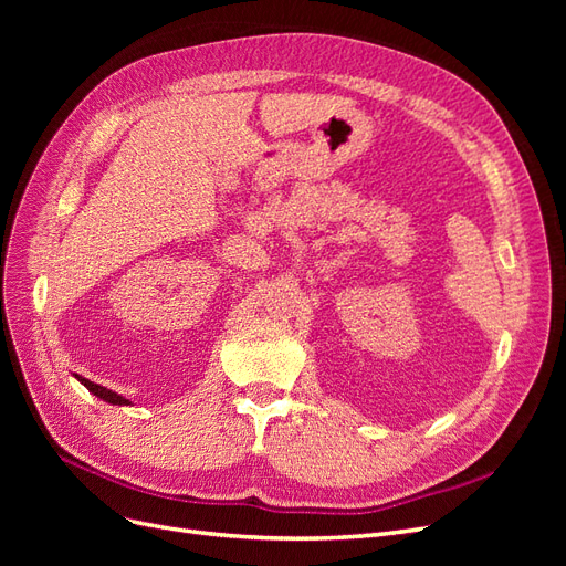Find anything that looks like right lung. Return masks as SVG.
Instances as JSON below:
<instances>
[{"instance_id": "obj_1", "label": "right lung", "mask_w": 566, "mask_h": 566, "mask_svg": "<svg viewBox=\"0 0 566 566\" xmlns=\"http://www.w3.org/2000/svg\"><path fill=\"white\" fill-rule=\"evenodd\" d=\"M77 380L87 387L94 397H98V399H104L106 403H113V406H129L132 401L129 399H125V397H119L117 391H113V389H106V387H101V385H96V382H90L87 378H80L77 375Z\"/></svg>"}]
</instances>
